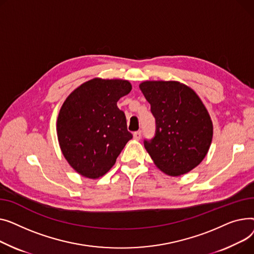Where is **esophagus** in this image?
<instances>
[{"mask_svg":"<svg viewBox=\"0 0 254 254\" xmlns=\"http://www.w3.org/2000/svg\"><path fill=\"white\" fill-rule=\"evenodd\" d=\"M133 138L135 139V140H139V139L141 138V131L139 130V131L134 132V133H133Z\"/></svg>","mask_w":254,"mask_h":254,"instance_id":"esophagus-1","label":"esophagus"}]
</instances>
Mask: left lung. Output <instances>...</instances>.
Instances as JSON below:
<instances>
[{"label": "left lung", "instance_id": "8db88e82", "mask_svg": "<svg viewBox=\"0 0 254 254\" xmlns=\"http://www.w3.org/2000/svg\"><path fill=\"white\" fill-rule=\"evenodd\" d=\"M156 119V133L144 147L156 166L170 176L197 167L209 150L213 125L196 92L176 81H145L139 85Z\"/></svg>", "mask_w": 254, "mask_h": 254}]
</instances>
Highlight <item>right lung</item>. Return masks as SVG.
<instances>
[{
	"label": "right lung",
	"instance_id": "1",
	"mask_svg": "<svg viewBox=\"0 0 254 254\" xmlns=\"http://www.w3.org/2000/svg\"><path fill=\"white\" fill-rule=\"evenodd\" d=\"M132 89L126 80L92 79L67 96L57 118V137L69 165L82 176L98 178L116 163L132 138L117 107Z\"/></svg>",
	"mask_w": 254,
	"mask_h": 254
}]
</instances>
